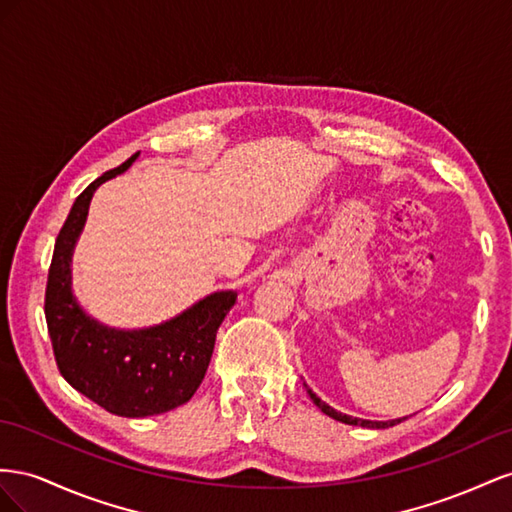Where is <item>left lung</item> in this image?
<instances>
[{
	"instance_id": "1",
	"label": "left lung",
	"mask_w": 512,
	"mask_h": 512,
	"mask_svg": "<svg viewBox=\"0 0 512 512\" xmlns=\"http://www.w3.org/2000/svg\"><path fill=\"white\" fill-rule=\"evenodd\" d=\"M306 386V384H304ZM306 392H309V397L313 399V403L319 407L321 412H324L326 416H330V418H334V420H339V422H345V425H356V427H367V429H388V427H394V425H399V422H403L407 416H403V418H394V420H386V422H379V420H362V418H354V416H347V414H341V412H337L334 410V407H330L328 403H324L321 401L317 394L306 386Z\"/></svg>"
}]
</instances>
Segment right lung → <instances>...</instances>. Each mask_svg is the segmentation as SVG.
I'll use <instances>...</instances> for the list:
<instances>
[{"label": "right lung", "instance_id": "1", "mask_svg": "<svg viewBox=\"0 0 512 512\" xmlns=\"http://www.w3.org/2000/svg\"><path fill=\"white\" fill-rule=\"evenodd\" d=\"M139 156L100 175L72 203L55 240L45 315L57 367L66 382L107 412L126 418L165 414L191 401L214 352L216 330L236 304V291H214L163 324L122 330L85 313L72 294V253L100 184L124 173Z\"/></svg>", "mask_w": 512, "mask_h": 512}]
</instances>
